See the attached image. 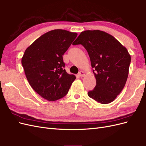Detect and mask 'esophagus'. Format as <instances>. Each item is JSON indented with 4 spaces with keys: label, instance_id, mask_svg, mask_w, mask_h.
Masks as SVG:
<instances>
[{
    "label": "esophagus",
    "instance_id": "obj_1",
    "mask_svg": "<svg viewBox=\"0 0 146 146\" xmlns=\"http://www.w3.org/2000/svg\"><path fill=\"white\" fill-rule=\"evenodd\" d=\"M85 72H83V71H80V72H79V73H78V76L80 77H84V76H85Z\"/></svg>",
    "mask_w": 146,
    "mask_h": 146
}]
</instances>
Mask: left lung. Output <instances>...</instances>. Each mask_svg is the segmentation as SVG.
I'll return each instance as SVG.
<instances>
[{
	"instance_id": "obj_1",
	"label": "left lung",
	"mask_w": 146,
	"mask_h": 146,
	"mask_svg": "<svg viewBox=\"0 0 146 146\" xmlns=\"http://www.w3.org/2000/svg\"><path fill=\"white\" fill-rule=\"evenodd\" d=\"M72 44H82L90 56L96 79L88 96L102 104L111 102L124 87L131 56L127 48L112 35L99 30L82 32Z\"/></svg>"
}]
</instances>
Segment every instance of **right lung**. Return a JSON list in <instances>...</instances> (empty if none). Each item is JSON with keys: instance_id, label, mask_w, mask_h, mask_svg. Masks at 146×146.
Returning a JSON list of instances; mask_svg holds the SVG:
<instances>
[{"instance_id": "add662e5", "label": "right lung", "mask_w": 146, "mask_h": 146, "mask_svg": "<svg viewBox=\"0 0 146 146\" xmlns=\"http://www.w3.org/2000/svg\"><path fill=\"white\" fill-rule=\"evenodd\" d=\"M77 36L61 29L49 31L27 48L21 63L27 80L42 98L55 101L65 96L76 79L64 69L63 55Z\"/></svg>"}]
</instances>
